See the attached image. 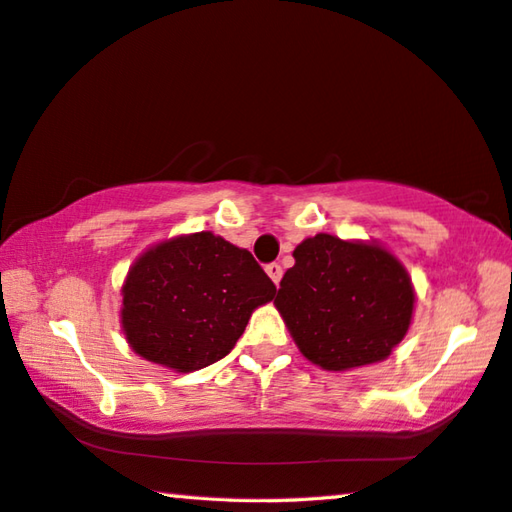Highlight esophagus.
<instances>
[{
  "label": "esophagus",
  "instance_id": "esophagus-1",
  "mask_svg": "<svg viewBox=\"0 0 512 512\" xmlns=\"http://www.w3.org/2000/svg\"><path fill=\"white\" fill-rule=\"evenodd\" d=\"M266 273H268V277H271V280L275 282V286L280 284V280H282V266L277 264V262H273V264H266Z\"/></svg>",
  "mask_w": 512,
  "mask_h": 512
}]
</instances>
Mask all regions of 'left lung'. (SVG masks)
Instances as JSON below:
<instances>
[{
  "mask_svg": "<svg viewBox=\"0 0 512 512\" xmlns=\"http://www.w3.org/2000/svg\"><path fill=\"white\" fill-rule=\"evenodd\" d=\"M275 306L306 358L324 369H351L387 358L410 327L414 291L394 255L333 235L293 250Z\"/></svg>",
  "mask_w": 512,
  "mask_h": 512,
  "instance_id": "obj_1",
  "label": "left lung"
}]
</instances>
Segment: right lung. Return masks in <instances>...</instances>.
I'll list each match as a JSON object with an SVG mask.
<instances>
[{
    "label": "right lung",
    "instance_id": "1",
    "mask_svg": "<svg viewBox=\"0 0 512 512\" xmlns=\"http://www.w3.org/2000/svg\"><path fill=\"white\" fill-rule=\"evenodd\" d=\"M275 284L244 248L197 232L147 250L123 286V329L145 360L197 371L228 356Z\"/></svg>",
    "mask_w": 512,
    "mask_h": 512
}]
</instances>
